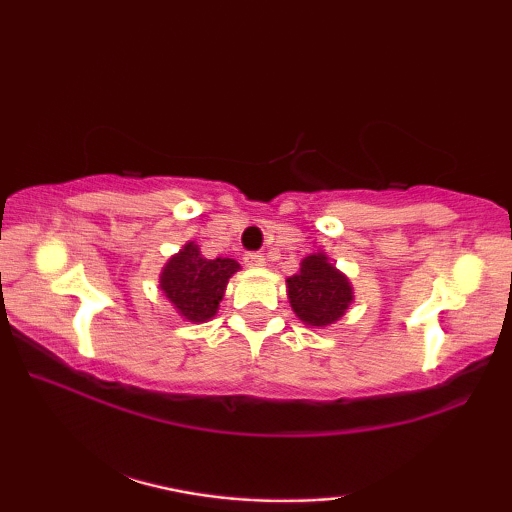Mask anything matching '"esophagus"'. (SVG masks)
<instances>
[{
  "mask_svg": "<svg viewBox=\"0 0 512 512\" xmlns=\"http://www.w3.org/2000/svg\"><path fill=\"white\" fill-rule=\"evenodd\" d=\"M244 263H247L249 268H261V265H265V256L258 254V251H247V254H244Z\"/></svg>",
  "mask_w": 512,
  "mask_h": 512,
  "instance_id": "esophagus-1",
  "label": "esophagus"
}]
</instances>
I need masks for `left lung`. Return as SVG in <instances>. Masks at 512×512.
<instances>
[{"mask_svg":"<svg viewBox=\"0 0 512 512\" xmlns=\"http://www.w3.org/2000/svg\"><path fill=\"white\" fill-rule=\"evenodd\" d=\"M293 312L310 326H328L338 321L352 303L347 277L328 263L324 254L307 256L300 272L286 279Z\"/></svg>","mask_w":512,"mask_h":512,"instance_id":"obj_1","label":"left lung"}]
</instances>
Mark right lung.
Instances as JSON below:
<instances>
[{"label": "right lung", "mask_w": 512, "mask_h": 512, "mask_svg": "<svg viewBox=\"0 0 512 512\" xmlns=\"http://www.w3.org/2000/svg\"><path fill=\"white\" fill-rule=\"evenodd\" d=\"M240 270L233 258L209 261L200 254L198 244L188 242L177 256L170 258L160 275V289L179 314L188 321L212 319L226 291L228 279Z\"/></svg>", "instance_id": "obj_1"}]
</instances>
